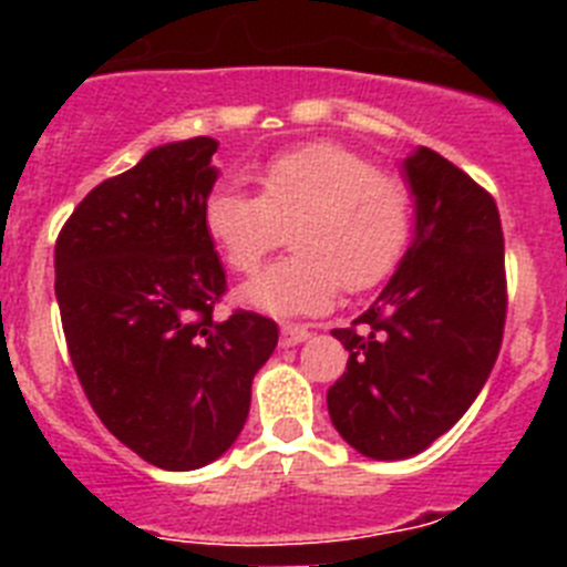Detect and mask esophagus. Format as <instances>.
Returning <instances> with one entry per match:
<instances>
[{
    "mask_svg": "<svg viewBox=\"0 0 567 567\" xmlns=\"http://www.w3.org/2000/svg\"><path fill=\"white\" fill-rule=\"evenodd\" d=\"M309 338V327H300V323H284L280 329V346L289 349V346H298Z\"/></svg>",
    "mask_w": 567,
    "mask_h": 567,
    "instance_id": "1",
    "label": "esophagus"
}]
</instances>
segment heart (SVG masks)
<instances>
[{"label": "heart", "mask_w": 567, "mask_h": 567, "mask_svg": "<svg viewBox=\"0 0 567 567\" xmlns=\"http://www.w3.org/2000/svg\"><path fill=\"white\" fill-rule=\"evenodd\" d=\"M414 202L403 178L374 169L354 150L312 142L275 155L258 173V195L215 189L204 233L240 275L260 267L289 227L295 252L240 289L260 312H323L338 295L363 292L398 267L412 235Z\"/></svg>", "instance_id": "heart-1"}]
</instances>
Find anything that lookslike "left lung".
<instances>
[{"mask_svg": "<svg viewBox=\"0 0 567 567\" xmlns=\"http://www.w3.org/2000/svg\"><path fill=\"white\" fill-rule=\"evenodd\" d=\"M417 224L372 307L332 329L349 352L329 417L372 460L420 454L468 412L503 346L505 249L497 204L429 147L403 162Z\"/></svg>", "mask_w": 567, "mask_h": 567, "instance_id": "8db88e82", "label": "left lung"}]
</instances>
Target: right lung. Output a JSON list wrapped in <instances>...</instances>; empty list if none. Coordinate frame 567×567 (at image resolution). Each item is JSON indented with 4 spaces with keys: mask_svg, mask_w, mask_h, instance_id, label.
<instances>
[{
    "mask_svg": "<svg viewBox=\"0 0 567 567\" xmlns=\"http://www.w3.org/2000/svg\"><path fill=\"white\" fill-rule=\"evenodd\" d=\"M209 135L150 150L84 195L56 238L64 340L93 412L147 463L221 457L278 346L264 315L215 320L227 275L204 233L218 169Z\"/></svg>",
    "mask_w": 567,
    "mask_h": 567,
    "instance_id": "add662e5",
    "label": "right lung"
}]
</instances>
